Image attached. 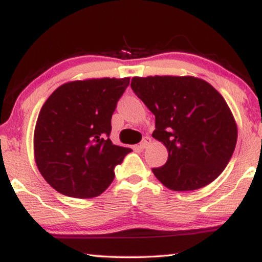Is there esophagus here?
Instances as JSON below:
<instances>
[{"label": "esophagus", "mask_w": 262, "mask_h": 262, "mask_svg": "<svg viewBox=\"0 0 262 262\" xmlns=\"http://www.w3.org/2000/svg\"><path fill=\"white\" fill-rule=\"evenodd\" d=\"M150 143H151V139H150L149 137H144L142 139V142L139 143V149H145L146 146H148Z\"/></svg>", "instance_id": "34e87169"}]
</instances>
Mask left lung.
<instances>
[{
    "mask_svg": "<svg viewBox=\"0 0 262 262\" xmlns=\"http://www.w3.org/2000/svg\"><path fill=\"white\" fill-rule=\"evenodd\" d=\"M131 88L155 116L152 137L168 150L155 177L173 191H194L220 177L237 141L223 96L192 76L134 77Z\"/></svg>",
    "mask_w": 262,
    "mask_h": 262,
    "instance_id": "left-lung-1",
    "label": "left lung"
}]
</instances>
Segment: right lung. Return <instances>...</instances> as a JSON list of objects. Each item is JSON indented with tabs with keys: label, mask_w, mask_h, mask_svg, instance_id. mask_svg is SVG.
Listing matches in <instances>:
<instances>
[{
	"label": "right lung",
	"mask_w": 262,
	"mask_h": 262,
	"mask_svg": "<svg viewBox=\"0 0 262 262\" xmlns=\"http://www.w3.org/2000/svg\"><path fill=\"white\" fill-rule=\"evenodd\" d=\"M130 78L73 81L42 105L34 130L35 163L48 184L67 196L94 198L131 152L110 139L111 119Z\"/></svg>",
	"instance_id": "obj_1"
}]
</instances>
